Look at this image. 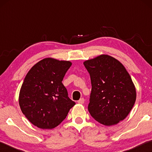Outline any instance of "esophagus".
<instances>
[{"label": "esophagus", "instance_id": "obj_1", "mask_svg": "<svg viewBox=\"0 0 152 152\" xmlns=\"http://www.w3.org/2000/svg\"><path fill=\"white\" fill-rule=\"evenodd\" d=\"M78 104H84V99H83V98H81L79 101H78Z\"/></svg>", "mask_w": 152, "mask_h": 152}]
</instances>
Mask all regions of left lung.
Segmentation results:
<instances>
[{
  "mask_svg": "<svg viewBox=\"0 0 152 152\" xmlns=\"http://www.w3.org/2000/svg\"><path fill=\"white\" fill-rule=\"evenodd\" d=\"M92 91L88 107L94 119L106 126L127 117L136 100V89L124 66L112 56L101 54L84 61Z\"/></svg>",
  "mask_w": 152,
  "mask_h": 152,
  "instance_id": "1",
  "label": "left lung"
}]
</instances>
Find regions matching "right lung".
<instances>
[{
  "instance_id": "right-lung-1",
  "label": "right lung",
  "mask_w": 152,
  "mask_h": 152,
  "mask_svg": "<svg viewBox=\"0 0 152 152\" xmlns=\"http://www.w3.org/2000/svg\"><path fill=\"white\" fill-rule=\"evenodd\" d=\"M71 66L70 61L46 58L35 64L25 76L19 104L25 117L38 128L56 127L75 105L61 82Z\"/></svg>"
}]
</instances>
